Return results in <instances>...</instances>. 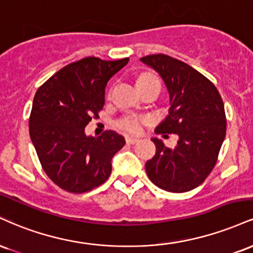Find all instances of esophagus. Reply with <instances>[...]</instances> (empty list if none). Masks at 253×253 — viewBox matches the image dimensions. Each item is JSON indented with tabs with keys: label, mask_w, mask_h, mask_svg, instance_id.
<instances>
[{
	"label": "esophagus",
	"mask_w": 253,
	"mask_h": 253,
	"mask_svg": "<svg viewBox=\"0 0 253 253\" xmlns=\"http://www.w3.org/2000/svg\"><path fill=\"white\" fill-rule=\"evenodd\" d=\"M139 141L138 138H135V137H130V136H126V142L127 144H135L137 143V142Z\"/></svg>",
	"instance_id": "1"
}]
</instances>
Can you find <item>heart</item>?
Masks as SVG:
<instances>
[{
    "mask_svg": "<svg viewBox=\"0 0 253 253\" xmlns=\"http://www.w3.org/2000/svg\"><path fill=\"white\" fill-rule=\"evenodd\" d=\"M151 83H157V84H160V79L153 73H149V72L142 73L137 78V86L148 85V84H151ZM147 122H148V118L145 117H139V116H135V115H127V116H124L123 118H121V120L117 122V126L120 127L121 130H123V131L138 133L141 132L142 126H143V124L147 123Z\"/></svg>",
    "mask_w": 253,
    "mask_h": 253,
    "instance_id": "b5f03b06",
    "label": "heart"
}]
</instances>
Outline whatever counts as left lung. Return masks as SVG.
I'll return each instance as SVG.
<instances>
[{
	"label": "left lung",
	"mask_w": 253,
	"mask_h": 253,
	"mask_svg": "<svg viewBox=\"0 0 253 253\" xmlns=\"http://www.w3.org/2000/svg\"><path fill=\"white\" fill-rule=\"evenodd\" d=\"M141 61L162 77L170 96L169 115L155 132L179 136L176 147L170 148L153 138L156 153L145 170L159 188L192 191L213 170L226 135L221 96L210 79L186 62L166 54H150Z\"/></svg>",
	"instance_id": "1"
}]
</instances>
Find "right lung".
<instances>
[{"label":"right lung","instance_id":"right-lung-1","mask_svg":"<svg viewBox=\"0 0 253 253\" xmlns=\"http://www.w3.org/2000/svg\"><path fill=\"white\" fill-rule=\"evenodd\" d=\"M127 61L87 56L62 67L35 93L29 135L43 171L64 191L88 192L111 174L124 137L112 130L87 137L85 126L99 117L109 79Z\"/></svg>","mask_w":253,"mask_h":253}]
</instances>
